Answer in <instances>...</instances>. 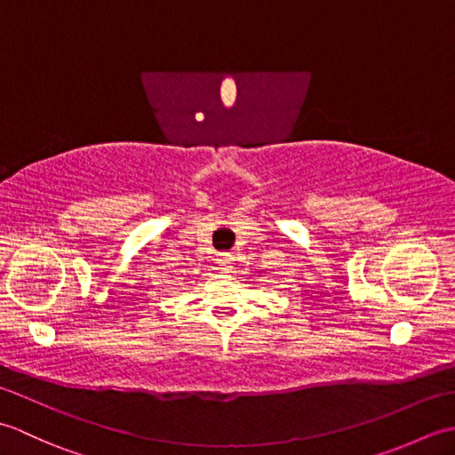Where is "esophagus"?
Returning a JSON list of instances; mask_svg holds the SVG:
<instances>
[{
    "label": "esophagus",
    "mask_w": 455,
    "mask_h": 455,
    "mask_svg": "<svg viewBox=\"0 0 455 455\" xmlns=\"http://www.w3.org/2000/svg\"><path fill=\"white\" fill-rule=\"evenodd\" d=\"M217 262H219V266H220L222 269H230V267H233L235 256L230 254V252H220V254L217 256Z\"/></svg>",
    "instance_id": "34e87169"
}]
</instances>
